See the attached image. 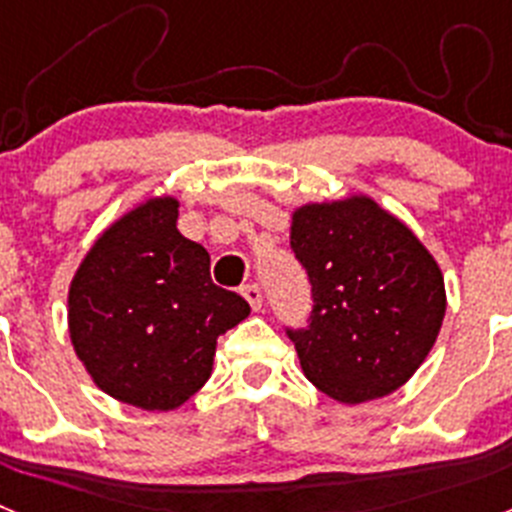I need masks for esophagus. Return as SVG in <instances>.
Masks as SVG:
<instances>
[{
    "label": "esophagus",
    "instance_id": "obj_1",
    "mask_svg": "<svg viewBox=\"0 0 512 512\" xmlns=\"http://www.w3.org/2000/svg\"><path fill=\"white\" fill-rule=\"evenodd\" d=\"M241 295L246 297L253 310H261V305H264V295H261L259 284H246V287H241Z\"/></svg>",
    "mask_w": 512,
    "mask_h": 512
}]
</instances>
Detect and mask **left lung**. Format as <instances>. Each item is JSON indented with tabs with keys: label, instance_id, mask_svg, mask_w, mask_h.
<instances>
[{
	"label": "left lung",
	"instance_id": "1",
	"mask_svg": "<svg viewBox=\"0 0 512 512\" xmlns=\"http://www.w3.org/2000/svg\"><path fill=\"white\" fill-rule=\"evenodd\" d=\"M289 243L315 300L310 325L289 330L305 377L343 405L400 390L446 315L433 253L366 194L295 207Z\"/></svg>",
	"mask_w": 512,
	"mask_h": 512
}]
</instances>
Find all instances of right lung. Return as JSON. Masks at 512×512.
Returning <instances> with one entry per match:
<instances>
[{
	"label": "right lung",
	"mask_w": 512,
	"mask_h": 512,
	"mask_svg": "<svg viewBox=\"0 0 512 512\" xmlns=\"http://www.w3.org/2000/svg\"><path fill=\"white\" fill-rule=\"evenodd\" d=\"M179 200L148 197L99 233L69 287V336L117 402L169 413L205 387L217 336L248 302L210 279V253L176 230Z\"/></svg>",
	"instance_id": "1"
}]
</instances>
